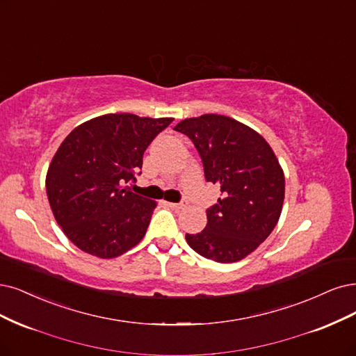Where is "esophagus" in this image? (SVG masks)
<instances>
[{"mask_svg":"<svg viewBox=\"0 0 356 356\" xmlns=\"http://www.w3.org/2000/svg\"><path fill=\"white\" fill-rule=\"evenodd\" d=\"M166 204L170 207V209H177V211L184 209V207H186V203H184V202H181V203H172V202H168Z\"/></svg>","mask_w":356,"mask_h":356,"instance_id":"34e87169","label":"esophagus"}]
</instances>
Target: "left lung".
<instances>
[{"label": "left lung", "mask_w": 356, "mask_h": 356, "mask_svg": "<svg viewBox=\"0 0 356 356\" xmlns=\"http://www.w3.org/2000/svg\"><path fill=\"white\" fill-rule=\"evenodd\" d=\"M197 149L206 181L222 197L206 211L207 225L186 234L188 246L220 264L241 261L275 228L284 202V172L262 136L222 115L184 119L174 128Z\"/></svg>", "instance_id": "left-lung-1"}]
</instances>
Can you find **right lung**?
<instances>
[{"label":"right lung","mask_w":356,"mask_h":356,"mask_svg":"<svg viewBox=\"0 0 356 356\" xmlns=\"http://www.w3.org/2000/svg\"><path fill=\"white\" fill-rule=\"evenodd\" d=\"M172 118L108 113L83 122L60 144L45 188L66 237L102 259L124 254L143 240L156 202L129 191L147 147Z\"/></svg>","instance_id":"add662e5"}]
</instances>
